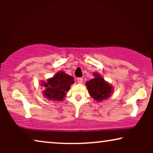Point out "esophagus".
Returning <instances> with one entry per match:
<instances>
[{
    "mask_svg": "<svg viewBox=\"0 0 153 153\" xmlns=\"http://www.w3.org/2000/svg\"><path fill=\"white\" fill-rule=\"evenodd\" d=\"M76 81L79 83H82V81H83V79L82 78H77Z\"/></svg>",
    "mask_w": 153,
    "mask_h": 153,
    "instance_id": "1",
    "label": "esophagus"
}]
</instances>
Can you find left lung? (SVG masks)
<instances>
[{
  "instance_id": "8db88e82",
  "label": "left lung",
  "mask_w": 153,
  "mask_h": 153,
  "mask_svg": "<svg viewBox=\"0 0 153 153\" xmlns=\"http://www.w3.org/2000/svg\"><path fill=\"white\" fill-rule=\"evenodd\" d=\"M94 78L85 82L88 92L93 100L97 102H102L111 97L114 88L108 81L104 80L100 73L94 72Z\"/></svg>"
}]
</instances>
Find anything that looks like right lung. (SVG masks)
Wrapping results in <instances>:
<instances>
[{
    "label": "right lung",
    "mask_w": 153,
    "mask_h": 153,
    "mask_svg": "<svg viewBox=\"0 0 153 153\" xmlns=\"http://www.w3.org/2000/svg\"><path fill=\"white\" fill-rule=\"evenodd\" d=\"M40 83L41 86L44 88L42 91L44 97L49 101H62L74 81L72 76L66 74L63 71H59L53 76L48 79L47 82L42 80Z\"/></svg>",
    "instance_id": "right-lung-1"
}]
</instances>
